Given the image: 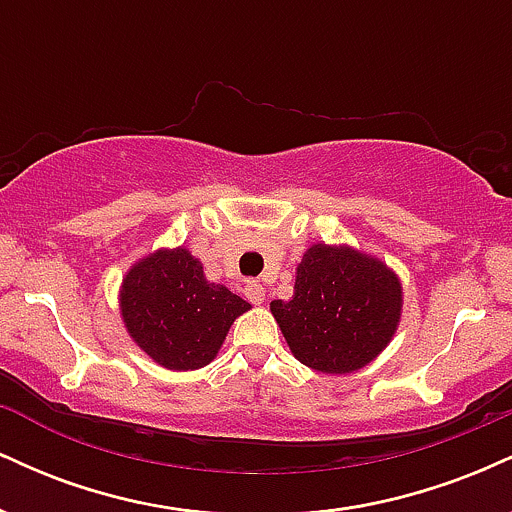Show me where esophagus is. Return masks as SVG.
<instances>
[{
    "label": "esophagus",
    "mask_w": 512,
    "mask_h": 512,
    "mask_svg": "<svg viewBox=\"0 0 512 512\" xmlns=\"http://www.w3.org/2000/svg\"><path fill=\"white\" fill-rule=\"evenodd\" d=\"M245 298H248V301H250L252 305L264 303V289H262V284H257V281H248V286H245Z\"/></svg>",
    "instance_id": "34e87169"
}]
</instances>
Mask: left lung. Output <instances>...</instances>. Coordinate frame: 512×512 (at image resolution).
<instances>
[{"instance_id": "1", "label": "left lung", "mask_w": 512, "mask_h": 512, "mask_svg": "<svg viewBox=\"0 0 512 512\" xmlns=\"http://www.w3.org/2000/svg\"><path fill=\"white\" fill-rule=\"evenodd\" d=\"M269 308L298 361L344 375L368 366L395 337L402 284L378 257L315 243L296 267L291 301Z\"/></svg>"}]
</instances>
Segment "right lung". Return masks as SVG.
<instances>
[{
  "instance_id": "obj_1",
  "label": "right lung",
  "mask_w": 512,
  "mask_h": 512,
  "mask_svg": "<svg viewBox=\"0 0 512 512\" xmlns=\"http://www.w3.org/2000/svg\"><path fill=\"white\" fill-rule=\"evenodd\" d=\"M250 303L211 284L190 250H156L122 279L120 313L129 337L168 370H197L219 354Z\"/></svg>"
}]
</instances>
